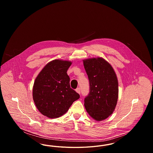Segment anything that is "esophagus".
Wrapping results in <instances>:
<instances>
[{"label":"esophagus","mask_w":153,"mask_h":153,"mask_svg":"<svg viewBox=\"0 0 153 153\" xmlns=\"http://www.w3.org/2000/svg\"><path fill=\"white\" fill-rule=\"evenodd\" d=\"M76 91L78 93V94H80V88H76Z\"/></svg>","instance_id":"esophagus-1"}]
</instances>
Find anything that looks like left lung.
<instances>
[{
  "mask_svg": "<svg viewBox=\"0 0 153 153\" xmlns=\"http://www.w3.org/2000/svg\"><path fill=\"white\" fill-rule=\"evenodd\" d=\"M83 62L89 82V92L84 99V105L91 117L100 121L110 116L117 105V75L103 58H89Z\"/></svg>",
  "mask_w": 153,
  "mask_h": 153,
  "instance_id": "obj_1",
  "label": "left lung"
}]
</instances>
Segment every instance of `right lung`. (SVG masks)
I'll use <instances>...</instances> for the list:
<instances>
[{
  "label": "right lung",
  "instance_id": "1",
  "mask_svg": "<svg viewBox=\"0 0 153 153\" xmlns=\"http://www.w3.org/2000/svg\"><path fill=\"white\" fill-rule=\"evenodd\" d=\"M72 62L54 59L49 62L36 77L33 97L37 109L49 118L60 117L68 111L80 95L70 86L67 71Z\"/></svg>",
  "mask_w": 153,
  "mask_h": 153
}]
</instances>
